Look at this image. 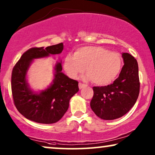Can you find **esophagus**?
Returning a JSON list of instances; mask_svg holds the SVG:
<instances>
[{"label":"esophagus","instance_id":"esophagus-1","mask_svg":"<svg viewBox=\"0 0 155 155\" xmlns=\"http://www.w3.org/2000/svg\"><path fill=\"white\" fill-rule=\"evenodd\" d=\"M86 86H87V84H85L81 83V82H80V83H79V88L80 89V90H81L82 88L84 87H86Z\"/></svg>","mask_w":155,"mask_h":155}]
</instances>
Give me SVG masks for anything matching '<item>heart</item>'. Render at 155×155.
<instances>
[{"label":"heart","instance_id":"heart-1","mask_svg":"<svg viewBox=\"0 0 155 155\" xmlns=\"http://www.w3.org/2000/svg\"><path fill=\"white\" fill-rule=\"evenodd\" d=\"M121 58L116 52L101 46L78 48L73 55H68L64 68L70 77L76 78L85 71L87 78L94 84L105 85L114 81L121 69Z\"/></svg>","mask_w":155,"mask_h":155}]
</instances>
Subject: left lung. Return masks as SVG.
Wrapping results in <instances>:
<instances>
[{
  "mask_svg": "<svg viewBox=\"0 0 155 155\" xmlns=\"http://www.w3.org/2000/svg\"><path fill=\"white\" fill-rule=\"evenodd\" d=\"M124 65L118 78L107 86L93 87L90 107L101 119L114 120L130 111L140 92L138 65L128 53H123Z\"/></svg>",
  "mask_w": 155,
  "mask_h": 155,
  "instance_id": "8db88e82",
  "label": "left lung"
}]
</instances>
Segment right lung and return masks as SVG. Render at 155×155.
Wrapping results in <instances>:
<instances>
[{
  "instance_id": "obj_1",
  "label": "right lung",
  "mask_w": 155,
  "mask_h": 155,
  "mask_svg": "<svg viewBox=\"0 0 155 155\" xmlns=\"http://www.w3.org/2000/svg\"><path fill=\"white\" fill-rule=\"evenodd\" d=\"M63 49V43L45 48H31L15 65L11 76L12 98L17 109L27 119L39 124L56 123L67 111L70 99L79 90L78 82L61 72V63L55 65L53 83L39 94L31 91L27 82V72L33 59L59 54Z\"/></svg>"
}]
</instances>
